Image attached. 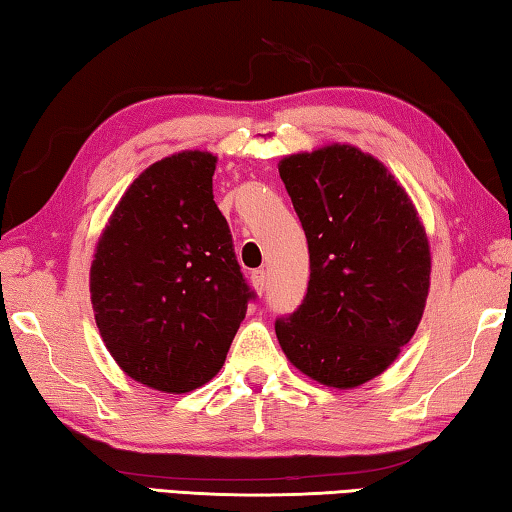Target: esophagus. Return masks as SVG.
<instances>
[{
  "label": "esophagus",
  "instance_id": "34e87169",
  "mask_svg": "<svg viewBox=\"0 0 512 512\" xmlns=\"http://www.w3.org/2000/svg\"><path fill=\"white\" fill-rule=\"evenodd\" d=\"M250 284H253V289L262 296L264 289H266V273L264 271H253L250 275Z\"/></svg>",
  "mask_w": 512,
  "mask_h": 512
}]
</instances>
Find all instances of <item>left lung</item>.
Segmentation results:
<instances>
[{"instance_id": "left-lung-1", "label": "left lung", "mask_w": 512, "mask_h": 512, "mask_svg": "<svg viewBox=\"0 0 512 512\" xmlns=\"http://www.w3.org/2000/svg\"><path fill=\"white\" fill-rule=\"evenodd\" d=\"M280 178L309 244V287L275 320L302 375L348 391L381 375L413 339L431 250L406 189L375 155L327 144L282 158Z\"/></svg>"}]
</instances>
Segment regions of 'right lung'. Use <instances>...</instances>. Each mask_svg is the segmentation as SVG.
<instances>
[{"instance_id": "add662e5", "label": "right lung", "mask_w": 512, "mask_h": 512, "mask_svg": "<svg viewBox=\"0 0 512 512\" xmlns=\"http://www.w3.org/2000/svg\"><path fill=\"white\" fill-rule=\"evenodd\" d=\"M216 155L180 151L126 189L94 248L90 296L112 359L162 393L210 381L253 298L212 194Z\"/></svg>"}]
</instances>
